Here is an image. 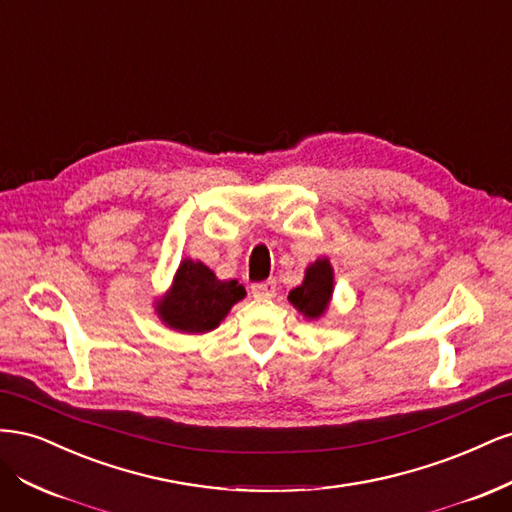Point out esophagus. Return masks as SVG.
<instances>
[{
	"mask_svg": "<svg viewBox=\"0 0 512 512\" xmlns=\"http://www.w3.org/2000/svg\"><path fill=\"white\" fill-rule=\"evenodd\" d=\"M275 290H277V286H275L273 280L260 282V284L252 286V294L256 299H271V297H275Z\"/></svg>",
	"mask_w": 512,
	"mask_h": 512,
	"instance_id": "esophagus-1",
	"label": "esophagus"
}]
</instances>
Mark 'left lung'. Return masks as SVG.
<instances>
[{"mask_svg": "<svg viewBox=\"0 0 512 512\" xmlns=\"http://www.w3.org/2000/svg\"><path fill=\"white\" fill-rule=\"evenodd\" d=\"M335 290V271L327 256L309 262L303 282L288 292L290 305L307 320H320L329 312Z\"/></svg>", "mask_w": 512, "mask_h": 512, "instance_id": "obj_1", "label": "left lung"}]
</instances>
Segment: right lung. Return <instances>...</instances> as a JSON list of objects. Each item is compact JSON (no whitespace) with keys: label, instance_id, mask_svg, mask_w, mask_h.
Returning <instances> with one entry per match:
<instances>
[{"label":"right lung","instance_id":"add662e5","mask_svg":"<svg viewBox=\"0 0 512 512\" xmlns=\"http://www.w3.org/2000/svg\"><path fill=\"white\" fill-rule=\"evenodd\" d=\"M237 280H220L205 262L183 258L173 275V284L153 301L164 327L185 335H205L220 327L232 305L245 299Z\"/></svg>","mask_w":512,"mask_h":512}]
</instances>
